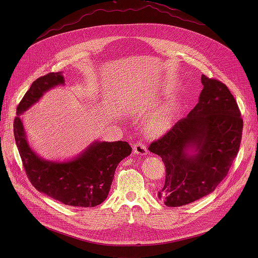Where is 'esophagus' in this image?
I'll use <instances>...</instances> for the list:
<instances>
[{
    "mask_svg": "<svg viewBox=\"0 0 258 258\" xmlns=\"http://www.w3.org/2000/svg\"><path fill=\"white\" fill-rule=\"evenodd\" d=\"M134 153L137 155H140V156H145L147 154V148H146L145 144H143L140 141H137L134 144Z\"/></svg>",
    "mask_w": 258,
    "mask_h": 258,
    "instance_id": "1",
    "label": "esophagus"
}]
</instances>
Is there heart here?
I'll return each mask as SVG.
<instances>
[{"instance_id":"1","label":"heart","mask_w":258,"mask_h":258,"mask_svg":"<svg viewBox=\"0 0 258 258\" xmlns=\"http://www.w3.org/2000/svg\"><path fill=\"white\" fill-rule=\"evenodd\" d=\"M169 126V115L166 112H161L151 120L146 126V131L151 135H159L165 132Z\"/></svg>"}]
</instances>
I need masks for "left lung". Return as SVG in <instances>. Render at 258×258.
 <instances>
[{
  "label": "left lung",
  "instance_id": "1",
  "mask_svg": "<svg viewBox=\"0 0 258 258\" xmlns=\"http://www.w3.org/2000/svg\"><path fill=\"white\" fill-rule=\"evenodd\" d=\"M198 104L148 151L166 168L158 192L168 207H180L211 194L226 177L237 156L243 121L227 86L202 75Z\"/></svg>",
  "mask_w": 258,
  "mask_h": 258
}]
</instances>
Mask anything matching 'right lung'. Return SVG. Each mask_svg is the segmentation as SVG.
<instances>
[{"mask_svg":"<svg viewBox=\"0 0 258 258\" xmlns=\"http://www.w3.org/2000/svg\"><path fill=\"white\" fill-rule=\"evenodd\" d=\"M63 84L60 72H52L33 81L18 105L13 134L26 174L35 189L68 206L95 207L107 198L119 162L131 155L132 147L125 141H96L70 161L39 158L27 141L21 115L47 91Z\"/></svg>","mask_w":258,"mask_h":258,"instance_id":"add662e5","label":"right lung"}]
</instances>
